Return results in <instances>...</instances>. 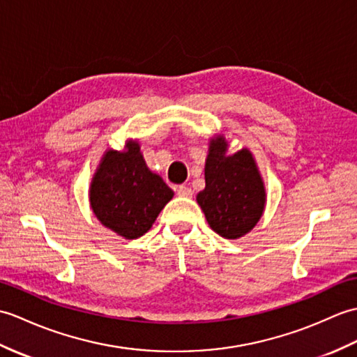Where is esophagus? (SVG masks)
Segmentation results:
<instances>
[{
  "instance_id": "34e87169",
  "label": "esophagus",
  "mask_w": 357,
  "mask_h": 357,
  "mask_svg": "<svg viewBox=\"0 0 357 357\" xmlns=\"http://www.w3.org/2000/svg\"><path fill=\"white\" fill-rule=\"evenodd\" d=\"M177 194L180 197H186V199H191L192 197V189L186 185H178L177 186Z\"/></svg>"
}]
</instances>
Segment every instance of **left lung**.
I'll list each match as a JSON object with an SVG mask.
<instances>
[{
	"label": "left lung",
	"mask_w": 357,
	"mask_h": 357,
	"mask_svg": "<svg viewBox=\"0 0 357 357\" xmlns=\"http://www.w3.org/2000/svg\"><path fill=\"white\" fill-rule=\"evenodd\" d=\"M226 142H211L206 158V188L197 195L212 231L229 240L240 238L263 215L266 192L255 160L248 149L225 155Z\"/></svg>",
	"instance_id": "1"
}]
</instances>
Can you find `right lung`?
Masks as SVG:
<instances>
[{
	"label": "right lung",
	"instance_id": "right-lung-1",
	"mask_svg": "<svg viewBox=\"0 0 357 357\" xmlns=\"http://www.w3.org/2000/svg\"><path fill=\"white\" fill-rule=\"evenodd\" d=\"M172 189L146 168L136 142L125 153L108 151L93 178L90 200L102 225L128 240L149 231Z\"/></svg>",
	"mask_w": 357,
	"mask_h": 357
}]
</instances>
